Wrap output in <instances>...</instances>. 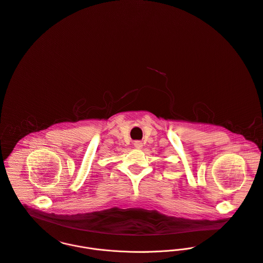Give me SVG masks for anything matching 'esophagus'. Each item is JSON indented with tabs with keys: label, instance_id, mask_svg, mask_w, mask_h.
Listing matches in <instances>:
<instances>
[{
	"label": "esophagus",
	"instance_id": "esophagus-1",
	"mask_svg": "<svg viewBox=\"0 0 263 263\" xmlns=\"http://www.w3.org/2000/svg\"><path fill=\"white\" fill-rule=\"evenodd\" d=\"M133 144H134V146H135L136 148H138V149L142 147V142H141V141H138V140H137V141H134Z\"/></svg>",
	"mask_w": 263,
	"mask_h": 263
}]
</instances>
